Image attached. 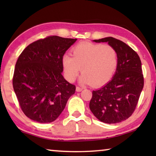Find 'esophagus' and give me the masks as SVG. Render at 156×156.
<instances>
[{"mask_svg":"<svg viewBox=\"0 0 156 156\" xmlns=\"http://www.w3.org/2000/svg\"><path fill=\"white\" fill-rule=\"evenodd\" d=\"M76 91L77 92H80L82 90H83V89H82L81 87H76Z\"/></svg>","mask_w":156,"mask_h":156,"instance_id":"34e87169","label":"esophagus"}]
</instances>
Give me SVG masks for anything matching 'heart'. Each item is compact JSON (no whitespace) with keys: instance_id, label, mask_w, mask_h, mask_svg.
Listing matches in <instances>:
<instances>
[{"instance_id":"b5f03b06","label":"heart","mask_w":156,"mask_h":156,"mask_svg":"<svg viewBox=\"0 0 156 156\" xmlns=\"http://www.w3.org/2000/svg\"><path fill=\"white\" fill-rule=\"evenodd\" d=\"M72 56L65 54L62 65L66 78L73 82L81 70L83 84L100 87L108 83L118 67V52L109 44L80 43L72 49Z\"/></svg>"}]
</instances>
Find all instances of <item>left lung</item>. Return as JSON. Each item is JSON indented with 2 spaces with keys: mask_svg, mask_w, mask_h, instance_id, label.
I'll return each mask as SVG.
<instances>
[{
  "mask_svg": "<svg viewBox=\"0 0 156 156\" xmlns=\"http://www.w3.org/2000/svg\"><path fill=\"white\" fill-rule=\"evenodd\" d=\"M94 41L108 43L114 47L118 52V63L112 80L92 92L89 108L102 122H120L133 113L143 89L141 60L133 49L113 37Z\"/></svg>",
  "mask_w": 156,
  "mask_h": 156,
  "instance_id": "8db88e82",
  "label": "left lung"
}]
</instances>
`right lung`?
Instances as JSON below:
<instances>
[{
  "label": "right lung",
  "mask_w": 156,
  "mask_h": 156,
  "mask_svg": "<svg viewBox=\"0 0 156 156\" xmlns=\"http://www.w3.org/2000/svg\"><path fill=\"white\" fill-rule=\"evenodd\" d=\"M76 40L48 36L29 44L18 57L13 87L21 109L31 120L41 123L56 120L74 94L76 86L62 75V59Z\"/></svg>",
  "instance_id": "1"
}]
</instances>
